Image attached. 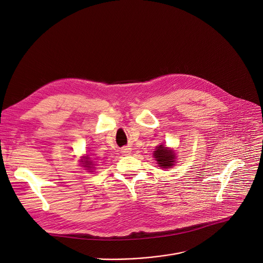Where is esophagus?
<instances>
[{
	"label": "esophagus",
	"mask_w": 263,
	"mask_h": 263,
	"mask_svg": "<svg viewBox=\"0 0 263 263\" xmlns=\"http://www.w3.org/2000/svg\"><path fill=\"white\" fill-rule=\"evenodd\" d=\"M121 152H122L123 154H125V155H129V154L131 153V148H128V147H124V148L121 150Z\"/></svg>",
	"instance_id": "esophagus-1"
}]
</instances>
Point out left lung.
Listing matches in <instances>:
<instances>
[{
	"mask_svg": "<svg viewBox=\"0 0 263 263\" xmlns=\"http://www.w3.org/2000/svg\"><path fill=\"white\" fill-rule=\"evenodd\" d=\"M175 153L173 150H169L166 147L160 145L156 147L153 156L155 160L157 161V164L160 166V168L163 169H170L171 166H173L176 162V157Z\"/></svg>",
	"mask_w": 263,
	"mask_h": 263,
	"instance_id": "1",
	"label": "left lung"
}]
</instances>
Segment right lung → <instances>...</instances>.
I'll return each instance as SVG.
<instances>
[{"label":"right lung","mask_w":263,"mask_h":263,"mask_svg":"<svg viewBox=\"0 0 263 263\" xmlns=\"http://www.w3.org/2000/svg\"><path fill=\"white\" fill-rule=\"evenodd\" d=\"M82 160H83V159H82ZM83 162H84V163H83V166H85V168H87V170H91L92 166L94 165L93 161L89 160V157H88V156L86 157V160H84ZM89 172H92V171H89Z\"/></svg>","instance_id":"add662e5"}]
</instances>
